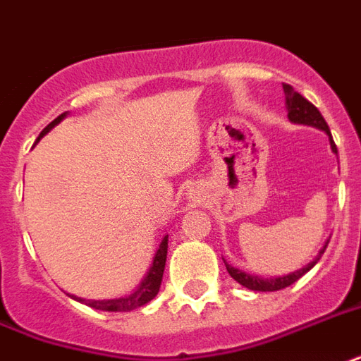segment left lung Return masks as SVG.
Instances as JSON below:
<instances>
[{
	"instance_id": "1",
	"label": "left lung",
	"mask_w": 361,
	"mask_h": 361,
	"mask_svg": "<svg viewBox=\"0 0 361 361\" xmlns=\"http://www.w3.org/2000/svg\"><path fill=\"white\" fill-rule=\"evenodd\" d=\"M284 94H286V107H288V119L291 123H297V125H309V126H314V128H320L324 130L329 136V145H331V151H334L335 155H337V145H335L334 137H331V132H329V126H327L326 119L322 117V114L318 111V107L312 106L307 98H302L299 92L293 90L291 85H284ZM327 244L329 240L326 242V246L322 247L318 255H316L314 259L310 261L309 265L302 267L299 271L295 272H290V274H286V276H279V279H261V276H254V274H246V272L238 271L235 267H231L227 261H225V267H227V272H229L231 276L242 284L244 288L247 290H254V291H279V290H284L288 286H291L293 282L301 279L302 274H307V272L312 269V267L320 261L322 254L326 252Z\"/></svg>"
}]
</instances>
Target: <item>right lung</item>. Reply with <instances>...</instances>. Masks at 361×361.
<instances>
[{
    "mask_svg": "<svg viewBox=\"0 0 361 361\" xmlns=\"http://www.w3.org/2000/svg\"><path fill=\"white\" fill-rule=\"evenodd\" d=\"M66 115L68 114L59 115L52 123H49V125L41 130L37 142L45 136L47 132L51 130L52 126L59 125ZM37 142H35V144H37ZM166 254H169V235L164 236L161 244H159V250H157L155 257H153V265L149 267V272L145 274V279L140 282V286L132 291L130 295L119 297V299H104V301H87V299H81V297H70L71 299H75V301L89 305L92 309L107 310V312H130V310L134 309H140V307H144L145 302H149L151 299H155V295L159 293V288H161L162 282V272H164V265H166Z\"/></svg>",
    "mask_w": 361,
    "mask_h": 361,
    "instance_id": "add662e5",
    "label": "right lung"
}]
</instances>
